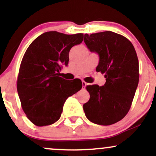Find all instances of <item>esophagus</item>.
I'll list each match as a JSON object with an SVG mask.
<instances>
[{"mask_svg": "<svg viewBox=\"0 0 156 156\" xmlns=\"http://www.w3.org/2000/svg\"><path fill=\"white\" fill-rule=\"evenodd\" d=\"M87 83H86L85 81H84V80H82V87H83V89H85V87H86V86H87Z\"/></svg>", "mask_w": 156, "mask_h": 156, "instance_id": "obj_1", "label": "esophagus"}]
</instances>
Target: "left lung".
Segmentation results:
<instances>
[{
  "label": "left lung",
  "instance_id": "left-lung-1",
  "mask_svg": "<svg viewBox=\"0 0 156 156\" xmlns=\"http://www.w3.org/2000/svg\"><path fill=\"white\" fill-rule=\"evenodd\" d=\"M84 42L99 55L97 72L104 73L103 87L87 86L90 94L83 108L93 123L110 125L129 112L139 79V60L133 45L126 37L112 31L84 35Z\"/></svg>",
  "mask_w": 156,
  "mask_h": 156
}]
</instances>
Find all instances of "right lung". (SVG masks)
Instances as JSON below:
<instances>
[{
  "mask_svg": "<svg viewBox=\"0 0 156 156\" xmlns=\"http://www.w3.org/2000/svg\"><path fill=\"white\" fill-rule=\"evenodd\" d=\"M83 39L80 33L68 35L48 31L39 36L26 50L17 89L23 112L37 126L58 120L66 100L82 88L80 79H64L59 71L68 64L71 48L81 43Z\"/></svg>",
  "mask_w": 156,
  "mask_h": 156,
  "instance_id": "add662e5",
  "label": "right lung"
}]
</instances>
